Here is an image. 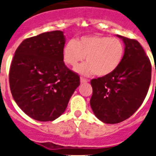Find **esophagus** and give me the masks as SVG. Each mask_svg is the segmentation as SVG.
<instances>
[{
    "instance_id": "obj_1",
    "label": "esophagus",
    "mask_w": 156,
    "mask_h": 156,
    "mask_svg": "<svg viewBox=\"0 0 156 156\" xmlns=\"http://www.w3.org/2000/svg\"><path fill=\"white\" fill-rule=\"evenodd\" d=\"M88 83V80H86V79H84V78H83V77H81L80 78V83Z\"/></svg>"
}]
</instances>
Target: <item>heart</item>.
<instances>
[{"label":"heart","mask_w":156,"mask_h":156,"mask_svg":"<svg viewBox=\"0 0 156 156\" xmlns=\"http://www.w3.org/2000/svg\"><path fill=\"white\" fill-rule=\"evenodd\" d=\"M124 55V46L119 39L101 35L83 36L69 41L63 49L64 61L72 67L86 57L87 63L76 67L80 74L106 76L117 70Z\"/></svg>","instance_id":"1"}]
</instances>
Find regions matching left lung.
Here are the masks:
<instances>
[{
  "mask_svg": "<svg viewBox=\"0 0 156 156\" xmlns=\"http://www.w3.org/2000/svg\"><path fill=\"white\" fill-rule=\"evenodd\" d=\"M124 43V55L112 74L91 80L90 105L98 119L118 124L132 116L144 101L152 76V66L140 43L117 35Z\"/></svg>",
  "mask_w": 156,
  "mask_h": 156,
  "instance_id": "obj_1",
  "label": "left lung"
}]
</instances>
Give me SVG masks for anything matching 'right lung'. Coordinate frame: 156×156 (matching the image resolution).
<instances>
[{
  "instance_id": "add662e5",
  "label": "right lung",
  "mask_w": 156,
  "mask_h": 156,
  "mask_svg": "<svg viewBox=\"0 0 156 156\" xmlns=\"http://www.w3.org/2000/svg\"><path fill=\"white\" fill-rule=\"evenodd\" d=\"M62 31L39 34L23 41L15 51L9 81L13 99L28 116L38 121L59 118L80 86V76L67 68Z\"/></svg>"
}]
</instances>
